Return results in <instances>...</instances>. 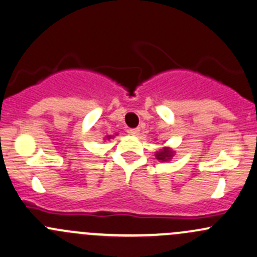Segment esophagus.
<instances>
[{
  "label": "esophagus",
  "instance_id": "1",
  "mask_svg": "<svg viewBox=\"0 0 257 257\" xmlns=\"http://www.w3.org/2000/svg\"><path fill=\"white\" fill-rule=\"evenodd\" d=\"M128 132L132 134V136H138L140 132V129L139 128H131Z\"/></svg>",
  "mask_w": 257,
  "mask_h": 257
}]
</instances>
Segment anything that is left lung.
Instances as JSON below:
<instances>
[{
    "label": "left lung",
    "instance_id": "8db88e82",
    "mask_svg": "<svg viewBox=\"0 0 257 257\" xmlns=\"http://www.w3.org/2000/svg\"><path fill=\"white\" fill-rule=\"evenodd\" d=\"M171 156H172V151L170 150L169 148H164L163 150L156 153V158H158V160H161V161H167Z\"/></svg>",
    "mask_w": 257,
    "mask_h": 257
}]
</instances>
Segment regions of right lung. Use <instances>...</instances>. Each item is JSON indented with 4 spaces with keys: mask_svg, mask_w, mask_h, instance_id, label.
I'll return each mask as SVG.
<instances>
[{
    "mask_svg": "<svg viewBox=\"0 0 257 257\" xmlns=\"http://www.w3.org/2000/svg\"><path fill=\"white\" fill-rule=\"evenodd\" d=\"M107 138H108V139H109V138H110V137H107Z\"/></svg>",
    "mask_w": 257,
    "mask_h": 257,
    "instance_id": "add662e5",
    "label": "right lung"
}]
</instances>
